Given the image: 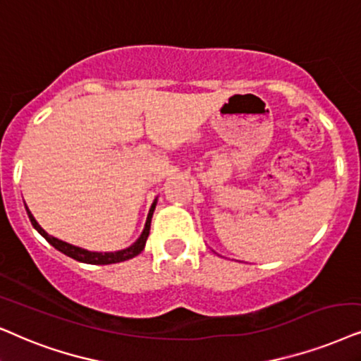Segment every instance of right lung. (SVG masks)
Returning <instances> with one entry per match:
<instances>
[{"label":"right lung","mask_w":361,"mask_h":361,"mask_svg":"<svg viewBox=\"0 0 361 361\" xmlns=\"http://www.w3.org/2000/svg\"><path fill=\"white\" fill-rule=\"evenodd\" d=\"M26 207V204H25ZM154 207H157V200H154L152 208H149V213H148V218H147V223H145V228H143V233L140 235V238L135 241L133 245L128 246L125 250H120V252H108V253H102V252H90V250H85V248H80V246H75V245H70L66 243V241H61L58 238H54V236L48 235L47 231L43 230L38 225V221L35 220V216L31 214V212L26 207V213H28L30 216V221L31 225L35 226V230L38 231V233L43 236L44 240L48 241L49 245H53L54 248L58 250V252L65 253L66 257H70L73 259H76V262H81V263H88V264H111V263H120V262H126V259L130 258H135L136 255H140L143 252L145 248V243H147L148 240V235H149V226H152V216H153V212H154Z\"/></svg>","instance_id":"right-lung-1"}]
</instances>
